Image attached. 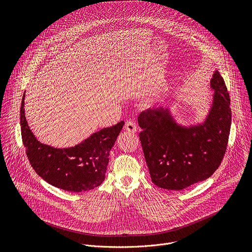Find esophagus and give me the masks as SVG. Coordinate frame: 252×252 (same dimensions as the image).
<instances>
[{
  "label": "esophagus",
  "instance_id": "1",
  "mask_svg": "<svg viewBox=\"0 0 252 252\" xmlns=\"http://www.w3.org/2000/svg\"><path fill=\"white\" fill-rule=\"evenodd\" d=\"M125 129L128 132H135L136 131V125L133 121H127L125 125Z\"/></svg>",
  "mask_w": 252,
  "mask_h": 252
}]
</instances>
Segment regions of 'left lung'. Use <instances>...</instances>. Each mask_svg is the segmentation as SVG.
<instances>
[{"label": "left lung", "instance_id": "1", "mask_svg": "<svg viewBox=\"0 0 252 252\" xmlns=\"http://www.w3.org/2000/svg\"><path fill=\"white\" fill-rule=\"evenodd\" d=\"M210 109L202 123L177 124L169 109L153 107L139 114V139L153 183L181 190L205 181L221 163L231 126L229 94L219 70L210 80Z\"/></svg>", "mask_w": 252, "mask_h": 252}]
</instances>
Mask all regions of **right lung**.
I'll list each match as a JSON object with an SVG mask.
<instances>
[{
  "instance_id": "add662e5",
  "label": "right lung",
  "mask_w": 252,
  "mask_h": 252,
  "mask_svg": "<svg viewBox=\"0 0 252 252\" xmlns=\"http://www.w3.org/2000/svg\"><path fill=\"white\" fill-rule=\"evenodd\" d=\"M25 94L21 105V132L31 165L48 184L67 191L91 190L104 181L110 152L125 122L99 129L75 147L57 149L40 142L25 116Z\"/></svg>"
}]
</instances>
